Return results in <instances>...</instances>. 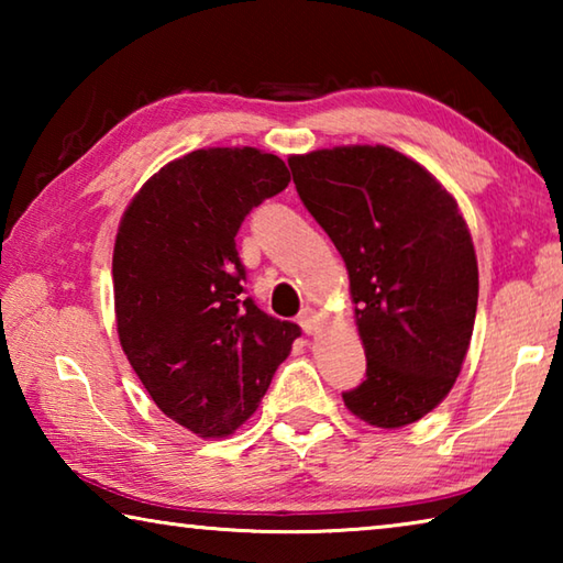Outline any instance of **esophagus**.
I'll return each instance as SVG.
<instances>
[{
	"instance_id": "esophagus-1",
	"label": "esophagus",
	"mask_w": 563,
	"mask_h": 563,
	"mask_svg": "<svg viewBox=\"0 0 563 563\" xmlns=\"http://www.w3.org/2000/svg\"><path fill=\"white\" fill-rule=\"evenodd\" d=\"M298 322H300V328H302L305 332H308V335H316L318 328H320V318H318V312L312 310V308H305V310L300 312Z\"/></svg>"
}]
</instances>
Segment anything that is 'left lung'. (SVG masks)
Segmentation results:
<instances>
[{"instance_id":"obj_1","label":"left lung","mask_w":563,"mask_h":563,"mask_svg":"<svg viewBox=\"0 0 563 563\" xmlns=\"http://www.w3.org/2000/svg\"><path fill=\"white\" fill-rule=\"evenodd\" d=\"M295 188L342 255L367 377L342 395L365 424L399 430L450 395L472 342L479 268L470 225L430 170L389 146L288 158Z\"/></svg>"}]
</instances>
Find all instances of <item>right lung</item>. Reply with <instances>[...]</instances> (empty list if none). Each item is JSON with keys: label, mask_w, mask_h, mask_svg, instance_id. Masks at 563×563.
Instances as JSON below:
<instances>
[{"label": "right lung", "mask_w": 563, "mask_h": 563, "mask_svg": "<svg viewBox=\"0 0 563 563\" xmlns=\"http://www.w3.org/2000/svg\"><path fill=\"white\" fill-rule=\"evenodd\" d=\"M290 184L253 146L198 148L151 176L113 243V312L123 355L156 407L203 440L231 437L258 409L300 335L243 298L235 233Z\"/></svg>", "instance_id": "obj_1"}]
</instances>
